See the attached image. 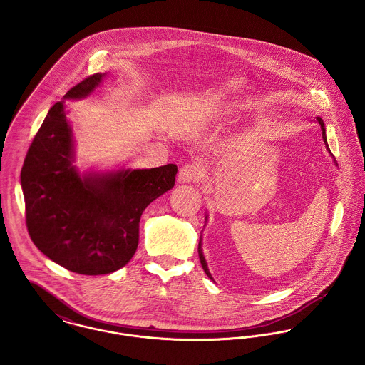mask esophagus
I'll return each mask as SVG.
<instances>
[{
	"mask_svg": "<svg viewBox=\"0 0 365 365\" xmlns=\"http://www.w3.org/2000/svg\"><path fill=\"white\" fill-rule=\"evenodd\" d=\"M204 175L202 167L200 164H185L178 173V180L180 183H189V182H198Z\"/></svg>",
	"mask_w": 365,
	"mask_h": 365,
	"instance_id": "34e87169",
	"label": "esophagus"
}]
</instances>
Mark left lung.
<instances>
[{"mask_svg": "<svg viewBox=\"0 0 365 365\" xmlns=\"http://www.w3.org/2000/svg\"><path fill=\"white\" fill-rule=\"evenodd\" d=\"M317 121H319V124L322 125V138H324V142L327 143V136H325V127H324V123H322V120L320 117H317ZM198 255H200V260H201V266H202V269L205 270L207 276H208L210 279H212V277H211V274H210V272H208V267H207L205 259H204V255H202V251H201V244H198Z\"/></svg>", "mask_w": 365, "mask_h": 365, "instance_id": "obj_1", "label": "left lung"}]
</instances>
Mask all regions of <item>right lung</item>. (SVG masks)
<instances>
[{"label": "right lung", "mask_w": 365, "mask_h": 365, "mask_svg": "<svg viewBox=\"0 0 365 365\" xmlns=\"http://www.w3.org/2000/svg\"><path fill=\"white\" fill-rule=\"evenodd\" d=\"M101 80L99 73L88 76L66 99L84 98ZM71 161V129L61 101L49 108L23 163L27 232L43 255L73 273H113L133 257L142 212L173 187L178 167L81 178Z\"/></svg>", "instance_id": "1"}]
</instances>
